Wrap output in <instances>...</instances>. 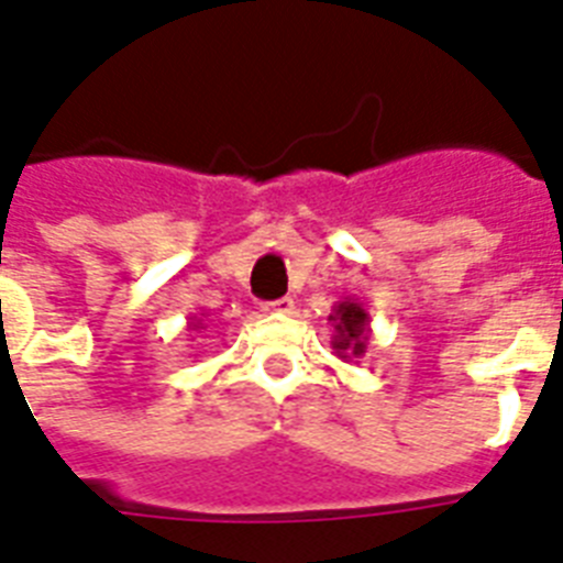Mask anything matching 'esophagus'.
<instances>
[{"label":"esophagus","mask_w":563,"mask_h":563,"mask_svg":"<svg viewBox=\"0 0 563 563\" xmlns=\"http://www.w3.org/2000/svg\"><path fill=\"white\" fill-rule=\"evenodd\" d=\"M263 312H268V314H291V312H295V300H291V297H280V300H268V303H263Z\"/></svg>","instance_id":"34e87169"}]
</instances>
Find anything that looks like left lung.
Returning <instances> with one entry per match:
<instances>
[{
	"mask_svg": "<svg viewBox=\"0 0 563 563\" xmlns=\"http://www.w3.org/2000/svg\"><path fill=\"white\" fill-rule=\"evenodd\" d=\"M329 323L335 329L332 335V350L341 361H358L364 358L369 346V338H373V329H369V312L364 309L361 300L355 297H344L332 306V314H329Z\"/></svg>",
	"mask_w": 563,
	"mask_h": 563,
	"instance_id": "8db88e82",
	"label": "left lung"
}]
</instances>
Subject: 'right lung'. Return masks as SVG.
I'll return each mask as SVG.
<instances>
[{
  "instance_id": "add662e5",
  "label": "right lung",
  "mask_w": 563,
  "mask_h": 563,
  "mask_svg": "<svg viewBox=\"0 0 563 563\" xmlns=\"http://www.w3.org/2000/svg\"><path fill=\"white\" fill-rule=\"evenodd\" d=\"M187 329H202V318L190 314V323H187Z\"/></svg>"
}]
</instances>
